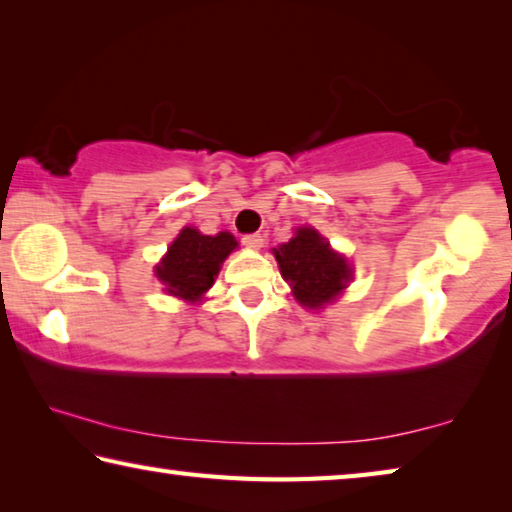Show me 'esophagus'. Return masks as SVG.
<instances>
[{
	"instance_id": "esophagus-1",
	"label": "esophagus",
	"mask_w": 512,
	"mask_h": 512,
	"mask_svg": "<svg viewBox=\"0 0 512 512\" xmlns=\"http://www.w3.org/2000/svg\"><path fill=\"white\" fill-rule=\"evenodd\" d=\"M244 246L253 248V250H259L264 246V237L259 235V232H253V235H244Z\"/></svg>"
}]
</instances>
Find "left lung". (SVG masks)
Here are the masks:
<instances>
[{
  "mask_svg": "<svg viewBox=\"0 0 512 512\" xmlns=\"http://www.w3.org/2000/svg\"><path fill=\"white\" fill-rule=\"evenodd\" d=\"M275 259L293 296L309 309L332 302L350 280L345 257L336 255L314 228H300L289 244L275 248Z\"/></svg>",
  "mask_w": 512,
  "mask_h": 512,
  "instance_id": "left-lung-1",
  "label": "left lung"
}]
</instances>
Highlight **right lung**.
I'll list each match as a JSON object with an SVG mask.
<instances>
[{
  "label": "right lung",
  "instance_id": "1",
  "mask_svg": "<svg viewBox=\"0 0 512 512\" xmlns=\"http://www.w3.org/2000/svg\"><path fill=\"white\" fill-rule=\"evenodd\" d=\"M235 248L237 239L230 232L210 237L194 228H185L171 244L167 257L155 268V275L171 296L196 302L212 287L221 262Z\"/></svg>",
  "mask_w": 512,
  "mask_h": 512
}]
</instances>
